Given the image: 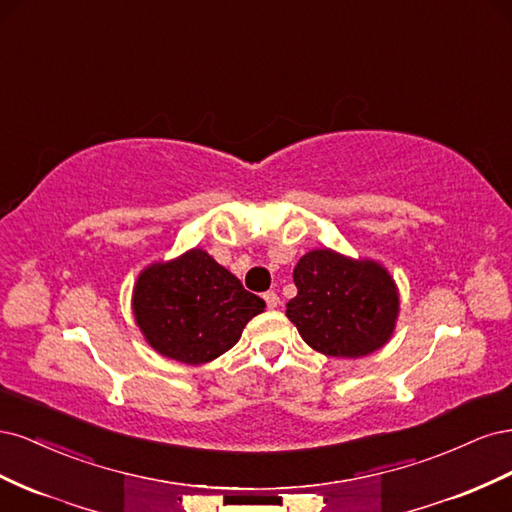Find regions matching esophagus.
Returning <instances> with one entry per match:
<instances>
[{
  "label": "esophagus",
  "mask_w": 512,
  "mask_h": 512,
  "mask_svg": "<svg viewBox=\"0 0 512 512\" xmlns=\"http://www.w3.org/2000/svg\"><path fill=\"white\" fill-rule=\"evenodd\" d=\"M262 299H265V303H267V307L269 309H275L277 305H280V297H277V294L275 292H265V294H262Z\"/></svg>",
  "instance_id": "1"
}]
</instances>
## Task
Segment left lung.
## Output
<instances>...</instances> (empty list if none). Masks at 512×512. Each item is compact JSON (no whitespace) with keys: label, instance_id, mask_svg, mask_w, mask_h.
I'll list each match as a JSON object with an SVG mask.
<instances>
[{"label":"left lung","instance_id":"8db88e82","mask_svg":"<svg viewBox=\"0 0 512 512\" xmlns=\"http://www.w3.org/2000/svg\"><path fill=\"white\" fill-rule=\"evenodd\" d=\"M292 277L299 292L286 303V316L307 346L356 359L389 342L399 297L391 275L376 262L314 250Z\"/></svg>","mask_w":512,"mask_h":512}]
</instances>
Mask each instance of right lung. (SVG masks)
Instances as JSON below:
<instances>
[{"label": "right lung", "mask_w": 512, "mask_h": 512, "mask_svg": "<svg viewBox=\"0 0 512 512\" xmlns=\"http://www.w3.org/2000/svg\"><path fill=\"white\" fill-rule=\"evenodd\" d=\"M262 309L265 301L203 250L145 269L134 288V316L147 342L188 365L230 350Z\"/></svg>", "instance_id": "add662e5"}]
</instances>
